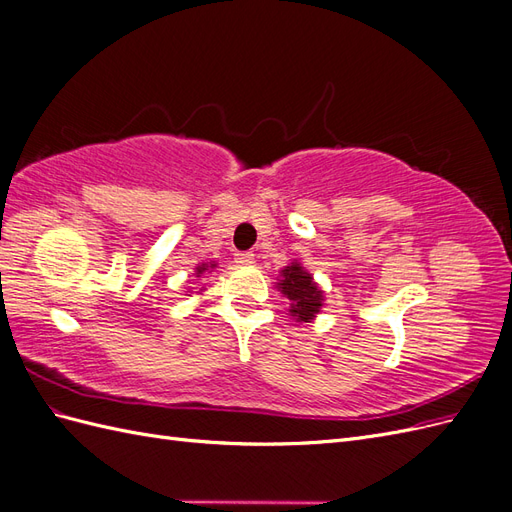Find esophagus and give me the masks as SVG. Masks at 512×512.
<instances>
[{"instance_id": "1", "label": "esophagus", "mask_w": 512, "mask_h": 512, "mask_svg": "<svg viewBox=\"0 0 512 512\" xmlns=\"http://www.w3.org/2000/svg\"><path fill=\"white\" fill-rule=\"evenodd\" d=\"M235 260L239 262V265H252V262H254V254H252V252H237V254H235Z\"/></svg>"}]
</instances>
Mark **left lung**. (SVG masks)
I'll return each mask as SVG.
<instances>
[{
	"mask_svg": "<svg viewBox=\"0 0 512 512\" xmlns=\"http://www.w3.org/2000/svg\"><path fill=\"white\" fill-rule=\"evenodd\" d=\"M277 288L290 299V316L297 318V322H312L320 312L322 290L314 284L312 275L297 262L282 271V280Z\"/></svg>",
	"mask_w": 512,
	"mask_h": 512,
	"instance_id": "left-lung-1",
	"label": "left lung"
}]
</instances>
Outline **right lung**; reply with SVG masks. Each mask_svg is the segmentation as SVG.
<instances>
[{
  "label": "right lung",
  "instance_id": "right-lung-1",
  "mask_svg": "<svg viewBox=\"0 0 512 512\" xmlns=\"http://www.w3.org/2000/svg\"><path fill=\"white\" fill-rule=\"evenodd\" d=\"M209 267H211V269H213V267H215V265H200V267H196V273H198V275H200V273H205V271H207V269H209Z\"/></svg>",
  "mask_w": 512,
  "mask_h": 512
}]
</instances>
